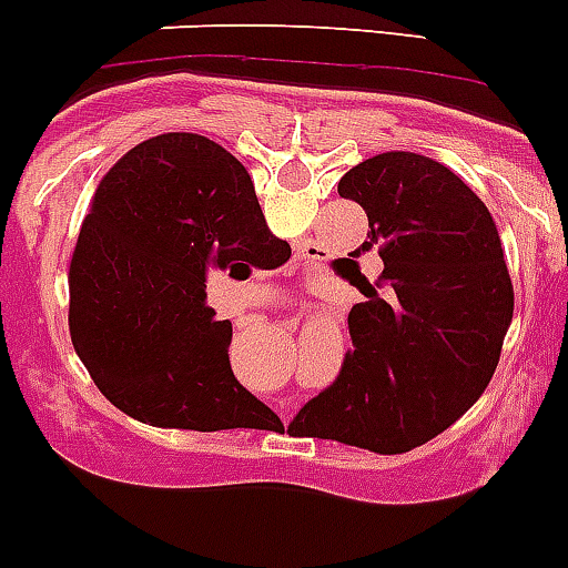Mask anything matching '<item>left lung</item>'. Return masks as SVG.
<instances>
[{
    "label": "left lung",
    "mask_w": 568,
    "mask_h": 568,
    "mask_svg": "<svg viewBox=\"0 0 568 568\" xmlns=\"http://www.w3.org/2000/svg\"><path fill=\"white\" fill-rule=\"evenodd\" d=\"M339 195L367 214L362 252L385 263L347 314L354 351L328 390L296 413L288 433L373 453L430 442L478 402L513 322V280L493 214L444 163L382 152L356 163ZM359 254V252H354Z\"/></svg>",
    "instance_id": "8db88e82"
}]
</instances>
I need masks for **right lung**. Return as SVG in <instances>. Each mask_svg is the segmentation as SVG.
<instances>
[{
	"label": "right lung",
	"mask_w": 568,
	"mask_h": 568,
	"mask_svg": "<svg viewBox=\"0 0 568 568\" xmlns=\"http://www.w3.org/2000/svg\"><path fill=\"white\" fill-rule=\"evenodd\" d=\"M291 257L263 217L246 166L195 132L132 146L101 178L70 260V339L106 402L152 427L280 424L234 379L232 322L206 277Z\"/></svg>",
	"instance_id": "obj_1"
}]
</instances>
